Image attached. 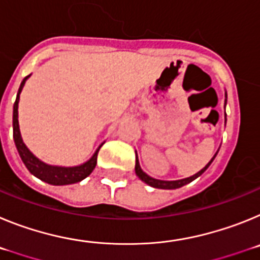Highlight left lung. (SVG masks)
<instances>
[{"label":"left lung","instance_id":"1","mask_svg":"<svg viewBox=\"0 0 260 260\" xmlns=\"http://www.w3.org/2000/svg\"><path fill=\"white\" fill-rule=\"evenodd\" d=\"M226 116V114H225ZM217 155V153H216ZM216 155L213 156L212 160H211L210 162H208L206 167L202 169L201 172H198L197 174H194V176L189 177V178H185V180H178V181H160V180H155V178H152V177L147 176L146 173H144L143 171L141 169V167H139V161H138V158L135 160V173H137V176L141 178L143 182H146L147 185L152 186V187H156V189H167V190H171V189H178V187H182L183 185H186V183H190L191 181H194L195 178H198L199 176H201L202 173H203L206 169H207L208 167L211 165V162L213 161V158L216 157Z\"/></svg>","mask_w":260,"mask_h":260}]
</instances>
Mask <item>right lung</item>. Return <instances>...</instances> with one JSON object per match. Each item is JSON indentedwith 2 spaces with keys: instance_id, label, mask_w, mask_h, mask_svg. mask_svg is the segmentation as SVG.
<instances>
[{
  "instance_id": "obj_1",
  "label": "right lung",
  "mask_w": 260,
  "mask_h": 260,
  "mask_svg": "<svg viewBox=\"0 0 260 260\" xmlns=\"http://www.w3.org/2000/svg\"><path fill=\"white\" fill-rule=\"evenodd\" d=\"M28 77L29 75H27V77L23 79L22 83H20L19 91H18L17 95V100L14 103L13 109V137L14 142H15V146H17L18 152H19L20 158H22V161L24 162V165L27 167V169H28L34 176H36L38 178H40L41 181H44V182L50 183V185H70V183L79 182V181H82L83 178H86L87 176H89L91 172L95 169L100 147H99V150L96 151L95 155L89 158L88 161L84 162L83 165L73 168H62L47 165L43 161H40L38 157H35V156L32 155L28 151V148L26 147V144L23 143L22 137H20L19 133V125H18V103H19V95L23 86H24V82H26V79Z\"/></svg>"
}]
</instances>
